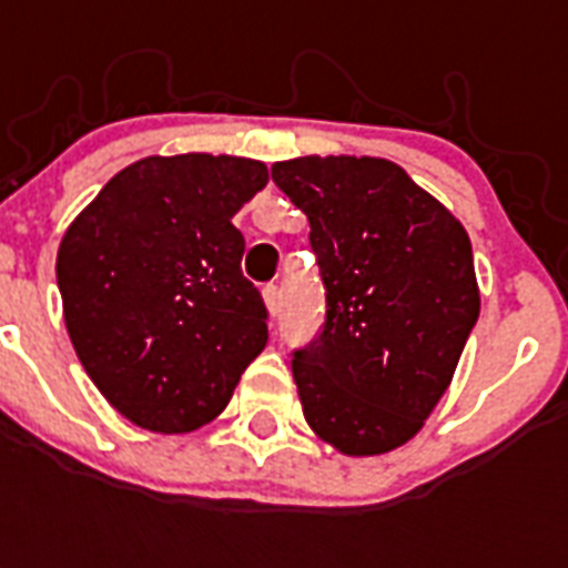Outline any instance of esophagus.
Segmentation results:
<instances>
[{
  "instance_id": "esophagus-1",
  "label": "esophagus",
  "mask_w": 568,
  "mask_h": 568,
  "mask_svg": "<svg viewBox=\"0 0 568 568\" xmlns=\"http://www.w3.org/2000/svg\"><path fill=\"white\" fill-rule=\"evenodd\" d=\"M262 297H265L267 312L276 318V315H280V306H283V292H280V285L267 283L265 288H262Z\"/></svg>"
}]
</instances>
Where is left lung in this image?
<instances>
[{
    "label": "left lung",
    "mask_w": 568,
    "mask_h": 568,
    "mask_svg": "<svg viewBox=\"0 0 568 568\" xmlns=\"http://www.w3.org/2000/svg\"><path fill=\"white\" fill-rule=\"evenodd\" d=\"M271 176L310 217L327 288L324 329L292 359L303 415L347 457L400 448L450 386L480 315L471 241L386 159L303 155Z\"/></svg>",
    "instance_id": "obj_1"
}]
</instances>
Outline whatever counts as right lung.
Listing matches in <instances>:
<instances>
[{
    "mask_svg": "<svg viewBox=\"0 0 568 568\" xmlns=\"http://www.w3.org/2000/svg\"><path fill=\"white\" fill-rule=\"evenodd\" d=\"M265 185L256 159L146 155L67 226L55 262L67 333L93 386L138 427H203L265 351L267 310L232 226Z\"/></svg>",
    "mask_w": 568,
    "mask_h": 568,
    "instance_id": "add662e5",
    "label": "right lung"
}]
</instances>
